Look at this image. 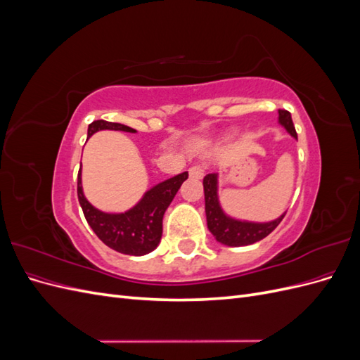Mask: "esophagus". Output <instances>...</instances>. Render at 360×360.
<instances>
[{
    "label": "esophagus",
    "mask_w": 360,
    "mask_h": 360,
    "mask_svg": "<svg viewBox=\"0 0 360 360\" xmlns=\"http://www.w3.org/2000/svg\"><path fill=\"white\" fill-rule=\"evenodd\" d=\"M204 172H205V169H204V167L201 165V163H197V165H192L189 168V176L192 179H202L204 177Z\"/></svg>",
    "instance_id": "esophagus-1"
}]
</instances>
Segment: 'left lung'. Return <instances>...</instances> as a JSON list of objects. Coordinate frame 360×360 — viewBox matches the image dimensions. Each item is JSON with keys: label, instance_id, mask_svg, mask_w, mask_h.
Masks as SVG:
<instances>
[{"label": "left lung", "instance_id": "obj_1", "mask_svg": "<svg viewBox=\"0 0 360 360\" xmlns=\"http://www.w3.org/2000/svg\"><path fill=\"white\" fill-rule=\"evenodd\" d=\"M279 123L287 129V132L297 138L296 129H294L291 114L287 110H279ZM204 197H205V216L207 226L210 233L214 236L217 242L228 246H246L255 242L263 240L284 219L285 213L278 219L271 222H246L237 221L233 217L226 216L217 200V174H207L204 177Z\"/></svg>", "mask_w": 360, "mask_h": 360}]
</instances>
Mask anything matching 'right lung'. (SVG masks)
<instances>
[{"mask_svg":"<svg viewBox=\"0 0 360 360\" xmlns=\"http://www.w3.org/2000/svg\"><path fill=\"white\" fill-rule=\"evenodd\" d=\"M103 129L123 130V132L130 134L136 132L135 129L124 124L96 120L89 126V136L86 138H90L97 130ZM188 176V172H181L176 177L156 184L155 188L146 192L143 200L134 209L124 213H103L97 210L84 197L79 168L78 200L86 222L106 246L126 255H146L158 248L162 237L163 214H165L168 205Z\"/></svg>","mask_w":360,"mask_h":360,"instance_id":"add662e5","label":"right lung"}]
</instances>
